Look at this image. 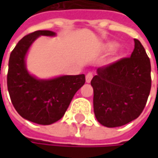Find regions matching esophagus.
<instances>
[{"mask_svg": "<svg viewBox=\"0 0 158 158\" xmlns=\"http://www.w3.org/2000/svg\"><path fill=\"white\" fill-rule=\"evenodd\" d=\"M92 77H93V74H92L91 72H89L88 74L86 75V82H88V83L89 82H90Z\"/></svg>", "mask_w": 158, "mask_h": 158, "instance_id": "1", "label": "esophagus"}]
</instances>
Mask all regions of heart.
I'll return each instance as SVG.
<instances>
[{"instance_id":"heart-1","label":"heart","mask_w":158,"mask_h":158,"mask_svg":"<svg viewBox=\"0 0 158 158\" xmlns=\"http://www.w3.org/2000/svg\"><path fill=\"white\" fill-rule=\"evenodd\" d=\"M108 48L110 49V50H113V49H115L118 45H117V43H115V42H112V43H110V44H108Z\"/></svg>"}]
</instances>
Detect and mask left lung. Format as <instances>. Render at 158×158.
<instances>
[{
	"instance_id": "left-lung-1",
	"label": "left lung",
	"mask_w": 158,
	"mask_h": 158,
	"mask_svg": "<svg viewBox=\"0 0 158 158\" xmlns=\"http://www.w3.org/2000/svg\"><path fill=\"white\" fill-rule=\"evenodd\" d=\"M150 71L149 58L135 39L130 57L97 69L90 84L95 116L101 125L121 127L140 116L150 92Z\"/></svg>"
}]
</instances>
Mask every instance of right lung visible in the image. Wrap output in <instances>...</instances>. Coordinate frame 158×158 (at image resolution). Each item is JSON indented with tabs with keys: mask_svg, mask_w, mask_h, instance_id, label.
I'll list each match as a JSON object with an SVG mask.
<instances>
[{
	"mask_svg": "<svg viewBox=\"0 0 158 158\" xmlns=\"http://www.w3.org/2000/svg\"><path fill=\"white\" fill-rule=\"evenodd\" d=\"M52 31H37L23 37L10 53L7 76L13 106L22 117L40 125H51L63 117L73 97L85 82V76H60L39 79L29 73L25 59L40 36L53 37Z\"/></svg>",
	"mask_w": 158,
	"mask_h": 158,
	"instance_id": "right-lung-1",
	"label": "right lung"
}]
</instances>
